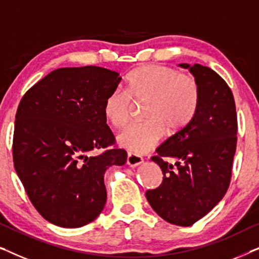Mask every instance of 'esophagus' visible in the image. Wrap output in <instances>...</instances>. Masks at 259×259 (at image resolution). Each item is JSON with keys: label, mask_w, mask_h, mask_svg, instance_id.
<instances>
[{"label": "esophagus", "mask_w": 259, "mask_h": 259, "mask_svg": "<svg viewBox=\"0 0 259 259\" xmlns=\"http://www.w3.org/2000/svg\"><path fill=\"white\" fill-rule=\"evenodd\" d=\"M144 159L140 157V155L134 154V153H130L127 154V165L131 166V167H136V166H139L140 164H143Z\"/></svg>", "instance_id": "obj_1"}]
</instances>
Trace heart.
Masks as SVG:
<instances>
[{
    "mask_svg": "<svg viewBox=\"0 0 259 259\" xmlns=\"http://www.w3.org/2000/svg\"><path fill=\"white\" fill-rule=\"evenodd\" d=\"M200 98L199 83L190 74L171 67L146 65L127 76L126 93L112 92L104 101V118L114 128L128 122L132 104L146 101L143 116L146 121L130 126L116 140L134 154L151 151L164 136L182 131L196 114Z\"/></svg>",
    "mask_w": 259,
    "mask_h": 259,
    "instance_id": "b5f03b06",
    "label": "heart"
}]
</instances>
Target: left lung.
Returning <instances> with one entry per match:
<instances>
[{"label": "left lung", "instance_id": "8db88e82", "mask_svg": "<svg viewBox=\"0 0 259 259\" xmlns=\"http://www.w3.org/2000/svg\"><path fill=\"white\" fill-rule=\"evenodd\" d=\"M189 69L199 83L200 98L189 125L164 141L151 160L161 168L162 183L146 191L151 207L171 224L191 226L224 197L231 178L237 144L232 92L214 70L194 63ZM172 157L171 164L163 160Z\"/></svg>", "mask_w": 259, "mask_h": 259}]
</instances>
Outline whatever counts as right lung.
Here are the masks:
<instances>
[{
    "mask_svg": "<svg viewBox=\"0 0 259 259\" xmlns=\"http://www.w3.org/2000/svg\"><path fill=\"white\" fill-rule=\"evenodd\" d=\"M121 81L95 66L53 70L21 100L15 116L13 158L31 204L46 221L80 228L104 210L106 169L122 166L127 153L114 144L102 113L104 101Z\"/></svg>",
    "mask_w": 259,
    "mask_h": 259,
    "instance_id": "obj_1",
    "label": "right lung"
}]
</instances>
